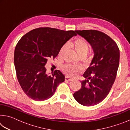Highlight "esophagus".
<instances>
[{
  "mask_svg": "<svg viewBox=\"0 0 130 130\" xmlns=\"http://www.w3.org/2000/svg\"><path fill=\"white\" fill-rule=\"evenodd\" d=\"M65 80L66 81H72V78H70L69 77H68V76H65Z\"/></svg>",
  "mask_w": 130,
  "mask_h": 130,
  "instance_id": "34e87169",
  "label": "esophagus"
}]
</instances>
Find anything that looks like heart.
Masks as SVG:
<instances>
[{"instance_id": "heart-1", "label": "heart", "mask_w": 130, "mask_h": 130, "mask_svg": "<svg viewBox=\"0 0 130 130\" xmlns=\"http://www.w3.org/2000/svg\"><path fill=\"white\" fill-rule=\"evenodd\" d=\"M68 45L70 47H73L79 56L81 57H85L84 60L86 62H89L91 61L90 57H87V54L89 50V46L87 42L84 39L81 38H77L73 42L69 43ZM67 46L65 45L62 46L58 53V56L62 57L65 51L67 49ZM81 67L80 66L73 65L71 64H65L62 67V71L63 73L69 76H74L75 74L80 72Z\"/></svg>"}]
</instances>
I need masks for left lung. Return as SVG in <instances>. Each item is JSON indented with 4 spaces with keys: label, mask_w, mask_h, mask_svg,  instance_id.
Returning a JSON list of instances; mask_svg holds the SVG:
<instances>
[{
    "label": "left lung",
    "mask_w": 130,
    "mask_h": 130,
    "mask_svg": "<svg viewBox=\"0 0 130 130\" xmlns=\"http://www.w3.org/2000/svg\"><path fill=\"white\" fill-rule=\"evenodd\" d=\"M91 45L94 56L84 73L85 80L73 94L76 100L84 106L99 104L106 98L115 80L119 65L120 52L112 39L99 31L76 30Z\"/></svg>",
    "instance_id": "obj_1"
}]
</instances>
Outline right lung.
I'll use <instances>...</instances> for the list:
<instances>
[{"label":"right lung","mask_w":130,"mask_h":130,"mask_svg":"<svg viewBox=\"0 0 130 130\" xmlns=\"http://www.w3.org/2000/svg\"><path fill=\"white\" fill-rule=\"evenodd\" d=\"M74 36L76 31L41 27L30 31L19 41L14 52V65L18 80L28 97L36 101L49 99L65 81V76L58 70L47 75L45 66Z\"/></svg>","instance_id":"add662e5"}]
</instances>
